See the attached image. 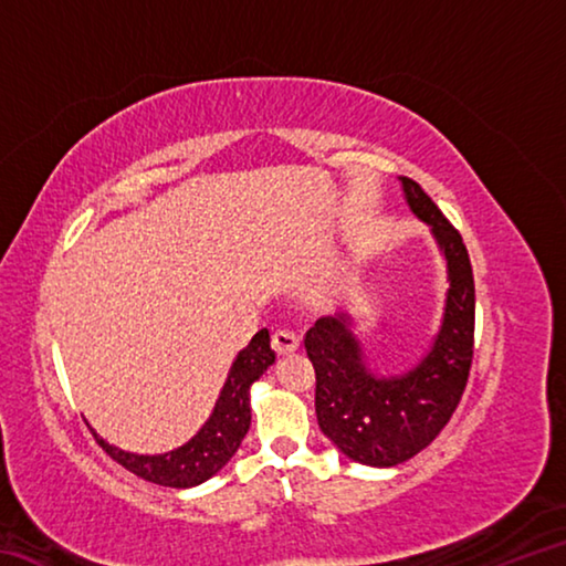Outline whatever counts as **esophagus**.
<instances>
[{"label":"esophagus","instance_id":"1","mask_svg":"<svg viewBox=\"0 0 566 566\" xmlns=\"http://www.w3.org/2000/svg\"><path fill=\"white\" fill-rule=\"evenodd\" d=\"M272 347L276 354H290L300 347V334H294L292 329H276L272 334Z\"/></svg>","mask_w":566,"mask_h":566}]
</instances>
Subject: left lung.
Wrapping results in <instances>:
<instances>
[{
	"label": "left lung",
	"mask_w": 566,
	"mask_h": 566,
	"mask_svg": "<svg viewBox=\"0 0 566 566\" xmlns=\"http://www.w3.org/2000/svg\"><path fill=\"white\" fill-rule=\"evenodd\" d=\"M407 202L444 249L449 294L432 352L405 377L377 379L361 364L349 319L324 317L304 334L314 364V409L322 432L359 464L395 467L442 432L464 395L474 357V274L462 234L415 179L401 177Z\"/></svg>",
	"instance_id": "left-lung-1"
}]
</instances>
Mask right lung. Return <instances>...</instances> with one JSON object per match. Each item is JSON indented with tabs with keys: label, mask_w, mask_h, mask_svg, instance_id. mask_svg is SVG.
<instances>
[{
	"label": "right lung",
	"mask_w": 566,
	"mask_h": 566,
	"mask_svg": "<svg viewBox=\"0 0 566 566\" xmlns=\"http://www.w3.org/2000/svg\"><path fill=\"white\" fill-rule=\"evenodd\" d=\"M274 357L276 354L272 349L270 332H256L252 342H249V347L239 352V357L234 359L227 385L217 399L214 415L209 417L202 432L185 447L175 449V452L159 457H139L122 452V449L107 444L97 434L94 437H97L99 447L114 462L129 469L132 474L147 479V482L177 486V490L202 484L205 479L217 474L232 459L239 444H242L244 434L249 432V421H252L249 387H252V381L262 377V371L270 367Z\"/></svg>",
	"instance_id": "1"
}]
</instances>
